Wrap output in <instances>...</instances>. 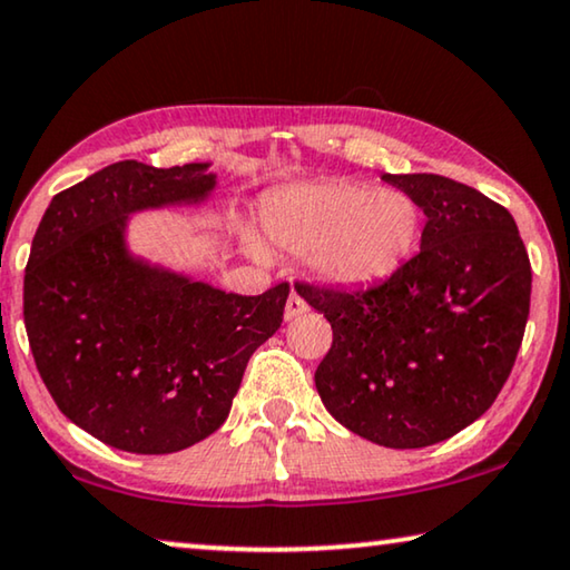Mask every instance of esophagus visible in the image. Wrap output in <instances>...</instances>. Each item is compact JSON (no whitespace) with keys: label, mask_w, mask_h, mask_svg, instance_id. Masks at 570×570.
<instances>
[{"label":"esophagus","mask_w":570,"mask_h":570,"mask_svg":"<svg viewBox=\"0 0 570 570\" xmlns=\"http://www.w3.org/2000/svg\"><path fill=\"white\" fill-rule=\"evenodd\" d=\"M305 311H308V303H305L298 293L287 295V303H285V318H287V321L303 316Z\"/></svg>","instance_id":"1"}]
</instances>
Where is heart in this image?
Returning <instances> with one entry per match:
<instances>
[{
  "mask_svg": "<svg viewBox=\"0 0 570 570\" xmlns=\"http://www.w3.org/2000/svg\"><path fill=\"white\" fill-rule=\"evenodd\" d=\"M262 228L279 249L305 254L318 279L367 287L393 277L422 236V208L403 189L324 179L272 189Z\"/></svg>",
  "mask_w": 570,
  "mask_h": 570,
  "instance_id": "heart-1",
  "label": "heart"
}]
</instances>
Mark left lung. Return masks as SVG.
I'll return each instance as SVG.
<instances>
[{
    "mask_svg": "<svg viewBox=\"0 0 570 570\" xmlns=\"http://www.w3.org/2000/svg\"><path fill=\"white\" fill-rule=\"evenodd\" d=\"M424 210L422 249L383 283H295L334 342L316 370L328 414L393 450L450 440L485 414L514 367L532 267L514 218L440 175H383Z\"/></svg>",
    "mask_w": 570,
    "mask_h": 570,
    "instance_id": "8db88e82",
    "label": "left lung"
}]
</instances>
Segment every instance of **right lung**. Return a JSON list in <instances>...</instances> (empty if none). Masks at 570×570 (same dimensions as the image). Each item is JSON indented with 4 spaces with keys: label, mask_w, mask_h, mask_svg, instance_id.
<instances>
[{
    "label": "right lung",
    "mask_w": 570,
    "mask_h": 570,
    "mask_svg": "<svg viewBox=\"0 0 570 570\" xmlns=\"http://www.w3.org/2000/svg\"><path fill=\"white\" fill-rule=\"evenodd\" d=\"M210 164H110L48 205L24 267L36 367L66 419L115 450L167 455L226 422L246 362L283 324L291 285L236 295L134 257L128 216L195 205Z\"/></svg>",
    "instance_id": "right-lung-1"
}]
</instances>
